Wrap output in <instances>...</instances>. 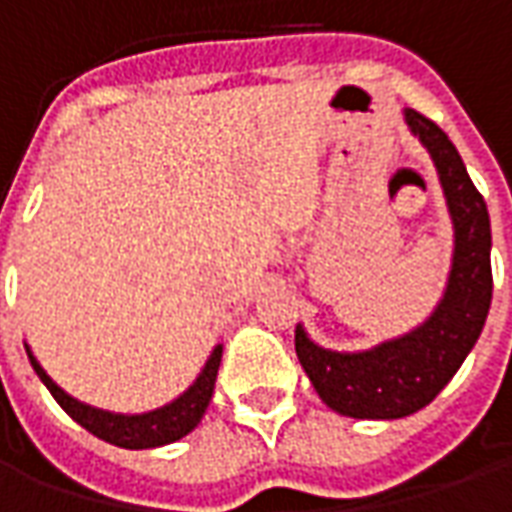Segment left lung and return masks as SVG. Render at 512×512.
Returning a JSON list of instances; mask_svg holds the SVG:
<instances>
[{
	"label": "left lung",
	"instance_id": "8db88e82",
	"mask_svg": "<svg viewBox=\"0 0 512 512\" xmlns=\"http://www.w3.org/2000/svg\"><path fill=\"white\" fill-rule=\"evenodd\" d=\"M411 134L428 147L450 208L455 249L444 296L414 332L370 351H329L296 326V356L326 406L354 419H400L425 408L458 373L491 307V219L458 150L433 120L406 109Z\"/></svg>",
	"mask_w": 512,
	"mask_h": 512
}]
</instances>
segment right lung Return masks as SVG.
<instances>
[{
    "mask_svg": "<svg viewBox=\"0 0 512 512\" xmlns=\"http://www.w3.org/2000/svg\"><path fill=\"white\" fill-rule=\"evenodd\" d=\"M27 348V356L38 378L46 384L54 400L65 408V414L73 417L82 428H87L98 439L109 441L115 447H126V450H150V447H161V444H172V441L183 439L186 433L200 425L205 408L211 403L213 386H216V373L222 365V345H216L208 356V362L202 367L197 381L175 397L167 406L156 408V411H145V414H115V411H104V408L87 406L82 400L71 397L62 389L54 378L40 367V362L32 356V348Z\"/></svg>",
    "mask_w": 512,
    "mask_h": 512,
    "instance_id": "add662e5",
    "label": "right lung"
}]
</instances>
